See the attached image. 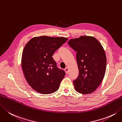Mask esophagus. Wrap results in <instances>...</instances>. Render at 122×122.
<instances>
[{
    "label": "esophagus",
    "mask_w": 122,
    "mask_h": 122,
    "mask_svg": "<svg viewBox=\"0 0 122 122\" xmlns=\"http://www.w3.org/2000/svg\"><path fill=\"white\" fill-rule=\"evenodd\" d=\"M64 71H65V72L66 74H68V71H69V69L68 68H66L65 69H64Z\"/></svg>",
    "instance_id": "34e87169"
}]
</instances>
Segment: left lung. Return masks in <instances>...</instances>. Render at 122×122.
Here are the masks:
<instances>
[{
  "instance_id": "1",
  "label": "left lung",
  "mask_w": 122,
  "mask_h": 122,
  "mask_svg": "<svg viewBox=\"0 0 122 122\" xmlns=\"http://www.w3.org/2000/svg\"><path fill=\"white\" fill-rule=\"evenodd\" d=\"M68 44L77 52L79 76L73 81L76 91L83 94L94 92L103 80L106 69L105 52L96 38L81 36Z\"/></svg>"
}]
</instances>
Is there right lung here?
Segmentation results:
<instances>
[{"label": "right lung", "instance_id": "1", "mask_svg": "<svg viewBox=\"0 0 122 122\" xmlns=\"http://www.w3.org/2000/svg\"><path fill=\"white\" fill-rule=\"evenodd\" d=\"M67 40L41 36L32 38L25 45L21 68L27 83L36 92L50 94L58 90L66 73L57 67L52 56Z\"/></svg>", "mask_w": 122, "mask_h": 122}]
</instances>
